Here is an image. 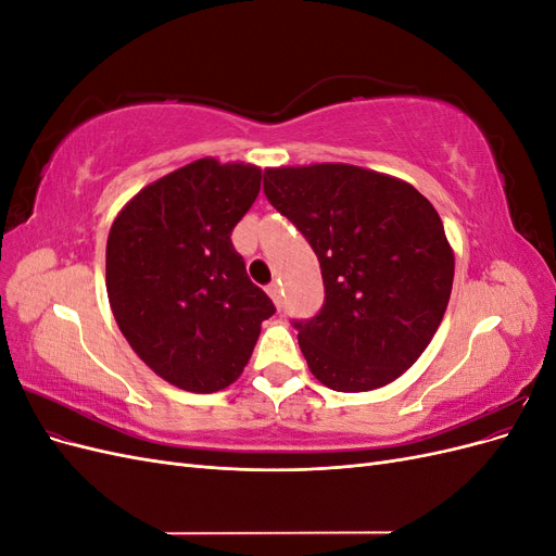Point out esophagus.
I'll return each mask as SVG.
<instances>
[{
    "mask_svg": "<svg viewBox=\"0 0 556 556\" xmlns=\"http://www.w3.org/2000/svg\"><path fill=\"white\" fill-rule=\"evenodd\" d=\"M266 292H268V296L274 299V304L280 308V306H282V290H280V280H274L271 285H268Z\"/></svg>",
    "mask_w": 556,
    "mask_h": 556,
    "instance_id": "34e87169",
    "label": "esophagus"
}]
</instances>
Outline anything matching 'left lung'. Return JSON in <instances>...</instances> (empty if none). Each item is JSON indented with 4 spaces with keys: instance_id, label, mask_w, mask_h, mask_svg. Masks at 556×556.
Masks as SVG:
<instances>
[{
    "instance_id": "left-lung-1",
    "label": "left lung",
    "mask_w": 556,
    "mask_h": 556,
    "mask_svg": "<svg viewBox=\"0 0 556 556\" xmlns=\"http://www.w3.org/2000/svg\"><path fill=\"white\" fill-rule=\"evenodd\" d=\"M264 194L323 268V308L292 319L313 376L336 392H368L408 371L441 325L454 278L429 199L352 164L266 169Z\"/></svg>"
}]
</instances>
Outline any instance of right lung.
<instances>
[{
  "instance_id": "add662e5",
  "label": "right lung",
  "mask_w": 556,
  "mask_h": 556,
  "mask_svg": "<svg viewBox=\"0 0 556 556\" xmlns=\"http://www.w3.org/2000/svg\"><path fill=\"white\" fill-rule=\"evenodd\" d=\"M262 169L211 157L148 185L115 217L106 290L131 350L180 390L211 394L243 374L276 313L245 274L231 231Z\"/></svg>"
}]
</instances>
